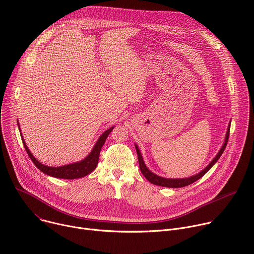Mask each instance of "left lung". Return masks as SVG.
<instances>
[{
	"instance_id": "obj_1",
	"label": "left lung",
	"mask_w": 254,
	"mask_h": 254,
	"mask_svg": "<svg viewBox=\"0 0 254 254\" xmlns=\"http://www.w3.org/2000/svg\"><path fill=\"white\" fill-rule=\"evenodd\" d=\"M229 131H230V126H228L227 132H226V135H225L224 143H223L222 148L220 149V151L218 152V154L216 155V157L212 160V162L203 171H201L200 173H198L195 176H192V177H189V178H185V179H167V178H163V177H160V176L154 174L153 172H151L147 168L146 164H144V162L142 160V157H141V154L139 152L138 147L136 146V144H134L135 150H136V154H137L138 164H139V170L142 173V175L144 176V178H146L149 181V182H151L154 185L162 186V187H167V188H182V187H186V186L196 182V181L199 180L200 178H202L213 167V165L219 160V158L221 157V155L223 154V152H224V150H225V148L227 146V141H228V138H229Z\"/></svg>"
}]
</instances>
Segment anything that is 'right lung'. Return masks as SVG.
<instances>
[{
    "instance_id": "right-lung-1",
    "label": "right lung",
    "mask_w": 254,
    "mask_h": 254,
    "mask_svg": "<svg viewBox=\"0 0 254 254\" xmlns=\"http://www.w3.org/2000/svg\"><path fill=\"white\" fill-rule=\"evenodd\" d=\"M18 127H19V123H18ZM113 129H114V127L106 129L99 136L98 140L94 144L92 151L90 152V154L85 159H83L82 161L77 162V163L69 164V165H65V166H61V167H48V166H45V165L41 164L40 162H38L37 160L34 158V156L31 154V152L29 151L28 147L26 146V143L23 139V136H22V140H23V144H24L25 150H26L28 156L30 157L32 162L35 164V166L37 167L40 171H42L44 174H46L48 176H51V177H54V178L68 179V180L72 179V180H73V179L82 178V177L90 174L96 168V166L98 164L100 150L103 146V143L105 142V139H106L107 135L111 133V131Z\"/></svg>"
}]
</instances>
